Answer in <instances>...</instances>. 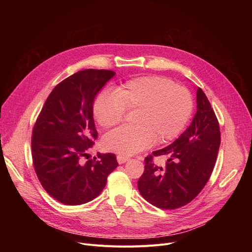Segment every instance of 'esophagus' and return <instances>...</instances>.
<instances>
[{
  "label": "esophagus",
  "instance_id": "obj_1",
  "mask_svg": "<svg viewBox=\"0 0 252 252\" xmlns=\"http://www.w3.org/2000/svg\"><path fill=\"white\" fill-rule=\"evenodd\" d=\"M117 162L119 163V164H123V163H125V162H126L129 158L128 157H126V156H125V155H117Z\"/></svg>",
  "mask_w": 252,
  "mask_h": 252
}]
</instances>
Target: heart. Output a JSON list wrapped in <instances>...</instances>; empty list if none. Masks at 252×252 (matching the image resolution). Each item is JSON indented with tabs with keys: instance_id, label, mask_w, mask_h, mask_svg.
Listing matches in <instances>:
<instances>
[{
	"instance_id": "1",
	"label": "heart",
	"mask_w": 252,
	"mask_h": 252,
	"mask_svg": "<svg viewBox=\"0 0 252 252\" xmlns=\"http://www.w3.org/2000/svg\"><path fill=\"white\" fill-rule=\"evenodd\" d=\"M135 126H121L106 134L104 148L131 155L150 147L156 141L167 143L186 126L193 110L191 93L167 77L147 75L126 82L115 92L100 93L93 104L97 123L109 128L122 123L126 110H134Z\"/></svg>"
}]
</instances>
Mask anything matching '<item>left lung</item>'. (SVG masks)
<instances>
[{"label":"left lung","mask_w":252,"mask_h":252,"mask_svg":"<svg viewBox=\"0 0 252 252\" xmlns=\"http://www.w3.org/2000/svg\"><path fill=\"white\" fill-rule=\"evenodd\" d=\"M197 111L190 126L168 146L145 158L138 189L145 200L162 209H176L191 202L213 173L220 144V126L203 93H196ZM167 161L155 165L153 157Z\"/></svg>","instance_id":"1"}]
</instances>
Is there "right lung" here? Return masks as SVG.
Listing matches in <instances>:
<instances>
[{
	"label": "right lung",
	"instance_id": "right-lung-1",
	"mask_svg": "<svg viewBox=\"0 0 252 252\" xmlns=\"http://www.w3.org/2000/svg\"><path fill=\"white\" fill-rule=\"evenodd\" d=\"M114 75L112 70L85 69L65 78L51 92L33 126L35 174L46 192L63 204L95 199L118 165L112 153L83 161L98 137L93 104Z\"/></svg>",
	"mask_w": 252,
	"mask_h": 252
}]
</instances>
